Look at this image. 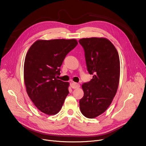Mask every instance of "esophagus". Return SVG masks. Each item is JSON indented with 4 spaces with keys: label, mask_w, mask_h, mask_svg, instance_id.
<instances>
[{
    "label": "esophagus",
    "mask_w": 146,
    "mask_h": 146,
    "mask_svg": "<svg viewBox=\"0 0 146 146\" xmlns=\"http://www.w3.org/2000/svg\"><path fill=\"white\" fill-rule=\"evenodd\" d=\"M70 87L73 88V89H76V88H79L80 87V84H77V83H76L74 82H70Z\"/></svg>",
    "instance_id": "1"
}]
</instances>
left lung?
Listing matches in <instances>:
<instances>
[{
    "instance_id": "8db88e82",
    "label": "left lung",
    "mask_w": 146,
    "mask_h": 146,
    "mask_svg": "<svg viewBox=\"0 0 146 146\" xmlns=\"http://www.w3.org/2000/svg\"><path fill=\"white\" fill-rule=\"evenodd\" d=\"M84 48L87 70L93 78L82 85L84 96L80 109L86 117L94 118L105 112L115 96L119 84L120 66L118 52L106 38L80 39Z\"/></svg>"
}]
</instances>
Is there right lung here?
I'll list each match as a JSON object with an SVG mask.
<instances>
[{
  "instance_id": "right-lung-1",
  "label": "right lung",
  "mask_w": 146,
  "mask_h": 146,
  "mask_svg": "<svg viewBox=\"0 0 146 146\" xmlns=\"http://www.w3.org/2000/svg\"><path fill=\"white\" fill-rule=\"evenodd\" d=\"M78 44L76 39L38 40L25 59L24 76L28 95L42 113L55 115L69 94V83L56 78L66 55Z\"/></svg>"
}]
</instances>
